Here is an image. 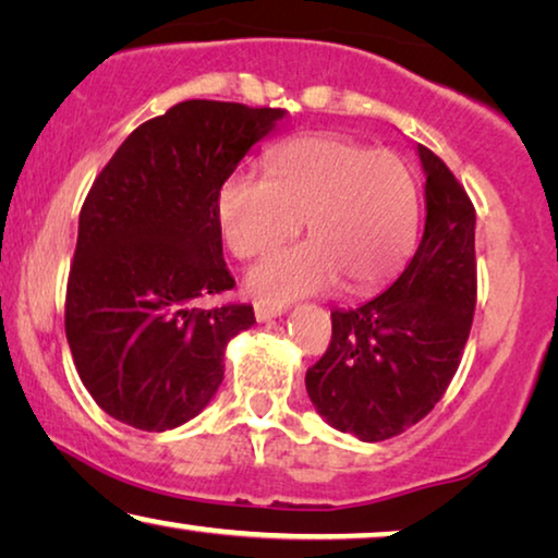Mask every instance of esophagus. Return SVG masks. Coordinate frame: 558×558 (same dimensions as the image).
Here are the masks:
<instances>
[{
	"label": "esophagus",
	"mask_w": 558,
	"mask_h": 558,
	"mask_svg": "<svg viewBox=\"0 0 558 558\" xmlns=\"http://www.w3.org/2000/svg\"><path fill=\"white\" fill-rule=\"evenodd\" d=\"M282 313V307H268V305H255V318L257 323H268L272 318H278Z\"/></svg>",
	"instance_id": "34e87169"
}]
</instances>
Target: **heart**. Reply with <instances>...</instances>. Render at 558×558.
Wrapping results in <instances>:
<instances>
[{
    "mask_svg": "<svg viewBox=\"0 0 558 558\" xmlns=\"http://www.w3.org/2000/svg\"><path fill=\"white\" fill-rule=\"evenodd\" d=\"M418 213V187L401 157L328 135L282 143L270 153V178L238 172L218 197L220 232L240 260L293 238L305 220L311 240L247 272V293L278 307L340 280L353 293L384 286L411 257Z\"/></svg>",
    "mask_w": 558,
    "mask_h": 558,
    "instance_id": "b5f03b06",
    "label": "heart"
}]
</instances>
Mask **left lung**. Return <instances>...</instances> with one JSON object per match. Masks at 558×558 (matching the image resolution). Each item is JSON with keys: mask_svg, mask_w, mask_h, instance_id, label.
I'll list each match as a JSON object with an SVG mask.
<instances>
[{"mask_svg": "<svg viewBox=\"0 0 558 558\" xmlns=\"http://www.w3.org/2000/svg\"><path fill=\"white\" fill-rule=\"evenodd\" d=\"M426 228L384 293L332 311V338L307 368V396L340 434L365 444L418 423L459 368L476 307V210L446 162L418 145Z\"/></svg>", "mask_w": 558, "mask_h": 558, "instance_id": "left-lung-1", "label": "left lung"}]
</instances>
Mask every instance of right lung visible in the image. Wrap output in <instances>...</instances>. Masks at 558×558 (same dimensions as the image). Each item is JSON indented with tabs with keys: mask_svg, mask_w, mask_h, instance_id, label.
Wrapping results in <instances>:
<instances>
[{
	"mask_svg": "<svg viewBox=\"0 0 558 558\" xmlns=\"http://www.w3.org/2000/svg\"><path fill=\"white\" fill-rule=\"evenodd\" d=\"M286 110L187 99L132 132L82 205L64 330L95 403L132 428H178L222 384L226 348L253 305L197 307L226 293L218 197Z\"/></svg>",
	"mask_w": 558,
	"mask_h": 558,
	"instance_id": "1",
	"label": "right lung"
}]
</instances>
